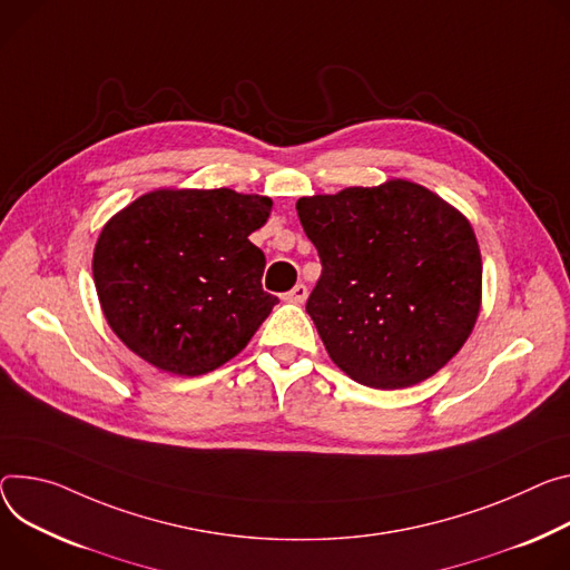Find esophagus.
<instances>
[{
  "instance_id": "34e87169",
  "label": "esophagus",
  "mask_w": 570,
  "mask_h": 570,
  "mask_svg": "<svg viewBox=\"0 0 570 570\" xmlns=\"http://www.w3.org/2000/svg\"><path fill=\"white\" fill-rule=\"evenodd\" d=\"M306 297H308V288L304 284H295L288 293H284V299L293 304H302Z\"/></svg>"
}]
</instances>
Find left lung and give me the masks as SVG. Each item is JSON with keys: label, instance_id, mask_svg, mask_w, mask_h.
Returning a JSON list of instances; mask_svg holds the SVG:
<instances>
[{"label": "left lung", "instance_id": "8db88e82", "mask_svg": "<svg viewBox=\"0 0 570 570\" xmlns=\"http://www.w3.org/2000/svg\"><path fill=\"white\" fill-rule=\"evenodd\" d=\"M295 209L323 264L306 314L334 364L384 391L441 371L471 336L482 304L471 223L404 179L299 197Z\"/></svg>", "mask_w": 570, "mask_h": 570}]
</instances>
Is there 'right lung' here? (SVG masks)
Wrapping results in <instances>:
<instances>
[{"mask_svg":"<svg viewBox=\"0 0 570 570\" xmlns=\"http://www.w3.org/2000/svg\"><path fill=\"white\" fill-rule=\"evenodd\" d=\"M273 199L232 188L140 195L101 229L92 277L107 323L147 364L204 375L234 358L279 302L249 234Z\"/></svg>","mask_w":570,"mask_h":570,"instance_id":"add662e5","label":"right lung"}]
</instances>
